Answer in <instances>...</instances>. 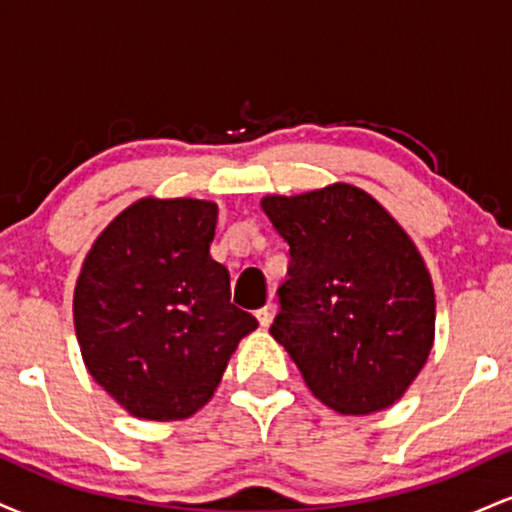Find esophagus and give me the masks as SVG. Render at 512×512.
<instances>
[{"mask_svg": "<svg viewBox=\"0 0 512 512\" xmlns=\"http://www.w3.org/2000/svg\"><path fill=\"white\" fill-rule=\"evenodd\" d=\"M274 313H276V305H274V303H267V305H264V308L257 310L255 315H257V322H260V327H269V325H272Z\"/></svg>", "mask_w": 512, "mask_h": 512, "instance_id": "1", "label": "esophagus"}]
</instances>
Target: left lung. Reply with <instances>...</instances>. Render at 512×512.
I'll list each match as a JSON object with an SVG mask.
<instances>
[{
  "instance_id": "1",
  "label": "left lung",
  "mask_w": 512,
  "mask_h": 512,
  "mask_svg": "<svg viewBox=\"0 0 512 512\" xmlns=\"http://www.w3.org/2000/svg\"><path fill=\"white\" fill-rule=\"evenodd\" d=\"M260 204L291 248L269 334L325 407L346 416L392 407L436 337V293L414 240L349 182Z\"/></svg>"
}]
</instances>
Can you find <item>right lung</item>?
Segmentation results:
<instances>
[{"label": "right lung", "mask_w": 512, "mask_h": 512, "mask_svg": "<svg viewBox=\"0 0 512 512\" xmlns=\"http://www.w3.org/2000/svg\"><path fill=\"white\" fill-rule=\"evenodd\" d=\"M219 207L144 197L103 228L74 289L86 370L137 419H187L214 397L257 320L231 303L228 269L211 260Z\"/></svg>", "instance_id": "1"}]
</instances>
